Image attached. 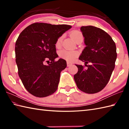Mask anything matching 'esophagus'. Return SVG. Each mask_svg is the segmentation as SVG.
<instances>
[{
	"label": "esophagus",
	"instance_id": "obj_1",
	"mask_svg": "<svg viewBox=\"0 0 129 129\" xmlns=\"http://www.w3.org/2000/svg\"><path fill=\"white\" fill-rule=\"evenodd\" d=\"M72 65H73V64H72V62H67V66H68V67H71V66H72Z\"/></svg>",
	"mask_w": 129,
	"mask_h": 129
}]
</instances>
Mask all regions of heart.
Here are the masks:
<instances>
[{
    "mask_svg": "<svg viewBox=\"0 0 129 129\" xmlns=\"http://www.w3.org/2000/svg\"><path fill=\"white\" fill-rule=\"evenodd\" d=\"M70 36L76 42L79 38L83 37V35L79 31L74 30L71 32ZM62 40V36L60 37L57 39L55 43V46L57 48H60L61 47ZM78 55L79 53L75 50H68L64 49V50H62L59 52L60 57L68 61H73L78 56Z\"/></svg>",
    "mask_w": 129,
    "mask_h": 129,
    "instance_id": "obj_1",
    "label": "heart"
}]
</instances>
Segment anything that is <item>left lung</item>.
<instances>
[{"label":"left lung","instance_id":"1","mask_svg":"<svg viewBox=\"0 0 129 129\" xmlns=\"http://www.w3.org/2000/svg\"><path fill=\"white\" fill-rule=\"evenodd\" d=\"M80 30L86 46L79 59L87 68L76 65L78 72L74 78L81 91L94 94L102 90L110 80L117 57L116 45L110 35L97 27L81 26Z\"/></svg>","mask_w":129,"mask_h":129}]
</instances>
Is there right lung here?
I'll return each instance as SVG.
<instances>
[{
	"label": "right lung",
	"instance_id": "add662e5",
	"mask_svg": "<svg viewBox=\"0 0 129 129\" xmlns=\"http://www.w3.org/2000/svg\"><path fill=\"white\" fill-rule=\"evenodd\" d=\"M71 28L64 24L37 23L19 35L15 46L18 74L27 91L35 96H48L57 90L60 73L67 65L62 59L55 61L58 57L55 43ZM46 60L51 61L48 66L43 64Z\"/></svg>",
	"mask_w": 129,
	"mask_h": 129
}]
</instances>
